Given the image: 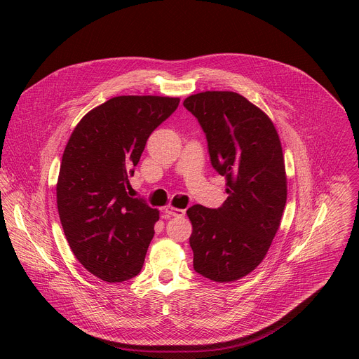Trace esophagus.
I'll return each mask as SVG.
<instances>
[{
  "label": "esophagus",
  "mask_w": 359,
  "mask_h": 359,
  "mask_svg": "<svg viewBox=\"0 0 359 359\" xmlns=\"http://www.w3.org/2000/svg\"><path fill=\"white\" fill-rule=\"evenodd\" d=\"M164 210H165V213L170 215V217H177V218H184L185 217V210L180 209V208H175V206L168 205Z\"/></svg>",
  "instance_id": "34e87169"
}]
</instances>
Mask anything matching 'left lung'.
<instances>
[{
	"label": "left lung",
	"instance_id": "8db88e82",
	"mask_svg": "<svg viewBox=\"0 0 359 359\" xmlns=\"http://www.w3.org/2000/svg\"><path fill=\"white\" fill-rule=\"evenodd\" d=\"M184 106L198 118L229 195L218 209L187 210L194 269L212 281L232 283L262 263L278 231L287 199L281 142L270 117L239 93L202 92Z\"/></svg>",
	"mask_w": 359,
	"mask_h": 359
}]
</instances>
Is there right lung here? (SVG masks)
<instances>
[{"mask_svg":"<svg viewBox=\"0 0 359 359\" xmlns=\"http://www.w3.org/2000/svg\"><path fill=\"white\" fill-rule=\"evenodd\" d=\"M178 97L117 96L92 109L65 147L56 203L66 241L96 277L118 283L141 271L158 209L127 195L133 167Z\"/></svg>","mask_w":359,"mask_h":359,"instance_id":"add662e5","label":"right lung"}]
</instances>
